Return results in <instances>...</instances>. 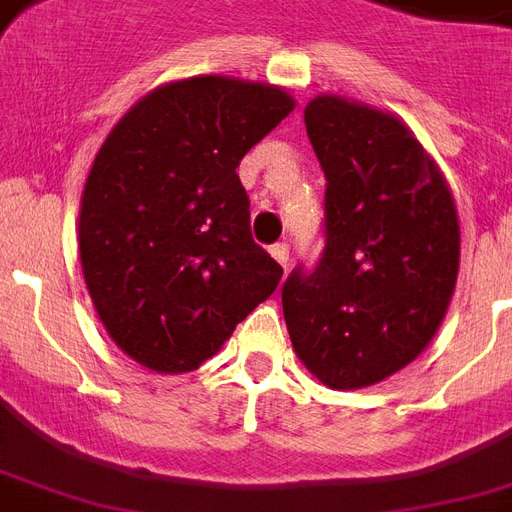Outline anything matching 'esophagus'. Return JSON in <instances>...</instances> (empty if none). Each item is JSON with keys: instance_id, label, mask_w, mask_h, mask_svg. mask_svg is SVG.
Instances as JSON below:
<instances>
[{"instance_id": "obj_1", "label": "esophagus", "mask_w": 512, "mask_h": 512, "mask_svg": "<svg viewBox=\"0 0 512 512\" xmlns=\"http://www.w3.org/2000/svg\"><path fill=\"white\" fill-rule=\"evenodd\" d=\"M271 255H273V260H276V263H281V265H284V268H287V263H289V244H284V241H279V244H273Z\"/></svg>"}]
</instances>
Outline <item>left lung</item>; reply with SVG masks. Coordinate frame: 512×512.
Listing matches in <instances>:
<instances>
[{
    "label": "left lung",
    "instance_id": "obj_1",
    "mask_svg": "<svg viewBox=\"0 0 512 512\" xmlns=\"http://www.w3.org/2000/svg\"><path fill=\"white\" fill-rule=\"evenodd\" d=\"M305 130L327 177L324 252L281 289L297 358L335 390L412 364L441 327L460 271V223L444 175L409 127L319 95Z\"/></svg>",
    "mask_w": 512,
    "mask_h": 512
}]
</instances>
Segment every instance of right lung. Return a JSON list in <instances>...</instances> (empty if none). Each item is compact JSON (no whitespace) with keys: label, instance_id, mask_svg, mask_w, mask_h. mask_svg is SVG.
I'll return each mask as SVG.
<instances>
[{"label":"right lung","instance_id":"1","mask_svg":"<svg viewBox=\"0 0 512 512\" xmlns=\"http://www.w3.org/2000/svg\"><path fill=\"white\" fill-rule=\"evenodd\" d=\"M295 108L281 87L191 76L119 119L84 183L79 255L111 340L162 374L199 369L276 292L236 167Z\"/></svg>","mask_w":512,"mask_h":512}]
</instances>
